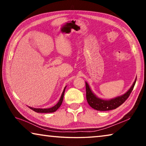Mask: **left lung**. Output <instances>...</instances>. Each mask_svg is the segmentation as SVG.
Returning <instances> with one entry per match:
<instances>
[{"label": "left lung", "mask_w": 146, "mask_h": 146, "mask_svg": "<svg viewBox=\"0 0 146 146\" xmlns=\"http://www.w3.org/2000/svg\"><path fill=\"white\" fill-rule=\"evenodd\" d=\"M136 81H137V78H135L133 85L131 86V88L126 93L123 94L122 95L108 100L103 99V98L98 97L91 91L90 86L86 82V99H87L88 103L91 108L97 111H104L115 110V109L119 107L120 105H122L127 100V98L129 97L135 85Z\"/></svg>", "instance_id": "1"}]
</instances>
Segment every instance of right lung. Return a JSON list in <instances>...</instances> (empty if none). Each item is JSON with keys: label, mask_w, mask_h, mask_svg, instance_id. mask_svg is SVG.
I'll return each mask as SVG.
<instances>
[{"label": "right lung", "mask_w": 146, "mask_h": 146, "mask_svg": "<svg viewBox=\"0 0 146 146\" xmlns=\"http://www.w3.org/2000/svg\"><path fill=\"white\" fill-rule=\"evenodd\" d=\"M66 88V86L64 89L63 92H62V95H61V97H60V100H58V102H57V104H55L54 106H53V107H51L50 108H46V109L45 108H44V109L33 108H32V107H29V106H28V107L30 108L31 110H32L33 111H35L36 113H53V112L56 111L59 108H60V106H61L62 103L63 98H64V92H65Z\"/></svg>", "instance_id": "obj_1"}]
</instances>
